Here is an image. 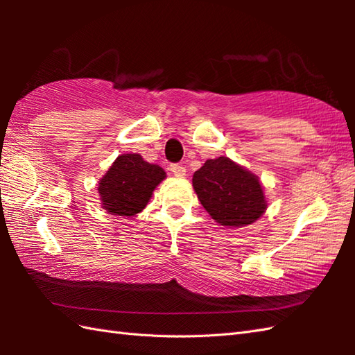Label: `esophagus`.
<instances>
[{
  "instance_id": "esophagus-1",
  "label": "esophagus",
  "mask_w": 355,
  "mask_h": 355,
  "mask_svg": "<svg viewBox=\"0 0 355 355\" xmlns=\"http://www.w3.org/2000/svg\"><path fill=\"white\" fill-rule=\"evenodd\" d=\"M171 171L175 177H184L186 175V168L182 164H171Z\"/></svg>"
}]
</instances>
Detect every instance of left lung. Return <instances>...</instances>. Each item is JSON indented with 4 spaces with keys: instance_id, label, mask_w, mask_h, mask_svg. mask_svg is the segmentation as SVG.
Masks as SVG:
<instances>
[{
    "instance_id": "8db88e82",
    "label": "left lung",
    "mask_w": 355,
    "mask_h": 355,
    "mask_svg": "<svg viewBox=\"0 0 355 355\" xmlns=\"http://www.w3.org/2000/svg\"><path fill=\"white\" fill-rule=\"evenodd\" d=\"M192 186L209 215L229 229L254 223L267 209L258 177L229 157L207 160L193 173Z\"/></svg>"
}]
</instances>
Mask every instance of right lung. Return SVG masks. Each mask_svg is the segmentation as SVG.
I'll use <instances>...</instances> for the list:
<instances>
[{
  "label": "right lung",
  "instance_id": "right-lung-1",
  "mask_svg": "<svg viewBox=\"0 0 355 355\" xmlns=\"http://www.w3.org/2000/svg\"><path fill=\"white\" fill-rule=\"evenodd\" d=\"M166 178L158 164L139 154H122L99 182L102 207L111 215L132 216L146 207L155 187Z\"/></svg>",
  "mask_w": 355,
  "mask_h": 355
}]
</instances>
